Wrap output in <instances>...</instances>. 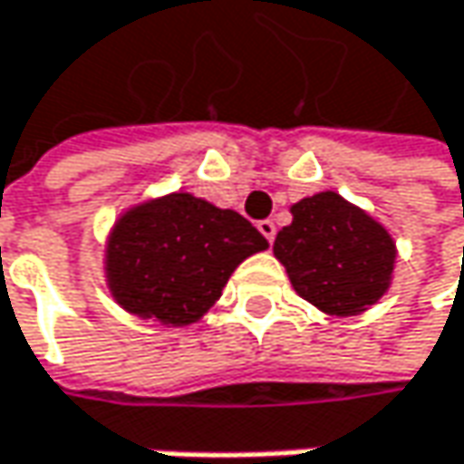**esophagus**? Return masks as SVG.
<instances>
[{
  "label": "esophagus",
  "instance_id": "34e87169",
  "mask_svg": "<svg viewBox=\"0 0 464 464\" xmlns=\"http://www.w3.org/2000/svg\"><path fill=\"white\" fill-rule=\"evenodd\" d=\"M257 231L263 233V236H266L268 241H274V238H276V223H274V220H260V223H257Z\"/></svg>",
  "mask_w": 464,
  "mask_h": 464
}]
</instances>
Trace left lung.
<instances>
[{
	"mask_svg": "<svg viewBox=\"0 0 464 464\" xmlns=\"http://www.w3.org/2000/svg\"><path fill=\"white\" fill-rule=\"evenodd\" d=\"M274 255L303 300L329 316H356L388 292L396 244L363 209L324 190L292 207Z\"/></svg>",
	"mask_w": 464,
	"mask_h": 464,
	"instance_id": "obj_1",
	"label": "left lung"
}]
</instances>
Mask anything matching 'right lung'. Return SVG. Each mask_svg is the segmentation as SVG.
<instances>
[{"instance_id":"add662e5","label":"right lung","mask_w":464,"mask_h":464,"mask_svg":"<svg viewBox=\"0 0 464 464\" xmlns=\"http://www.w3.org/2000/svg\"><path fill=\"white\" fill-rule=\"evenodd\" d=\"M266 246V236L238 212L169 193L132 207L113 226L108 289L135 316L188 326L218 303L236 266Z\"/></svg>"}]
</instances>
